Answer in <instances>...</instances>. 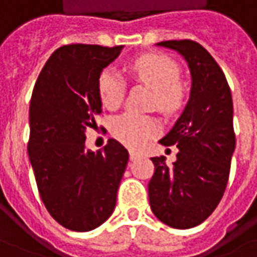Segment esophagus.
<instances>
[{
	"label": "esophagus",
	"instance_id": "1",
	"mask_svg": "<svg viewBox=\"0 0 257 257\" xmlns=\"http://www.w3.org/2000/svg\"><path fill=\"white\" fill-rule=\"evenodd\" d=\"M139 156H141V154H138L135 151H129V158H131V161H135Z\"/></svg>",
	"mask_w": 257,
	"mask_h": 257
}]
</instances>
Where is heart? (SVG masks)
Wrapping results in <instances>:
<instances>
[{
	"label": "heart",
	"mask_w": 257,
	"mask_h": 257,
	"mask_svg": "<svg viewBox=\"0 0 257 257\" xmlns=\"http://www.w3.org/2000/svg\"><path fill=\"white\" fill-rule=\"evenodd\" d=\"M131 75L154 88V102L165 112L178 111L185 101V86L179 81V67L172 58L162 54H145L129 62ZM98 92L102 105L118 108L125 93V81L113 69H103L98 78ZM158 132L152 116L125 112L112 120V135L131 148H139Z\"/></svg>",
	"instance_id": "b5f03b06"
}]
</instances>
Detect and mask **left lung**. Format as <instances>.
<instances>
[{"label": "left lung", "mask_w": 257, "mask_h": 257, "mask_svg": "<svg viewBox=\"0 0 257 257\" xmlns=\"http://www.w3.org/2000/svg\"><path fill=\"white\" fill-rule=\"evenodd\" d=\"M186 59L192 75L190 98L173 128L159 142L176 145L173 166L165 156L151 158L149 205L161 222L175 229L200 225L225 193L234 151L233 102L226 76L213 57L190 40L162 41Z\"/></svg>", "instance_id": "1"}]
</instances>
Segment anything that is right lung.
<instances>
[{"label":"right lung","mask_w":257,"mask_h":257,"mask_svg":"<svg viewBox=\"0 0 257 257\" xmlns=\"http://www.w3.org/2000/svg\"><path fill=\"white\" fill-rule=\"evenodd\" d=\"M122 45L71 44L58 48L35 82L30 102L31 161L38 192L59 225L88 232L111 216L128 165V151L109 139L86 151V129L101 113L98 78Z\"/></svg>","instance_id":"1"}]
</instances>
